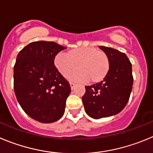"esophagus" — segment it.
Wrapping results in <instances>:
<instances>
[{"label":"esophagus","mask_w":153,"mask_h":153,"mask_svg":"<svg viewBox=\"0 0 153 153\" xmlns=\"http://www.w3.org/2000/svg\"><path fill=\"white\" fill-rule=\"evenodd\" d=\"M70 86H71V90H73L74 88H75V84L73 83V82H70Z\"/></svg>","instance_id":"34e87169"}]
</instances>
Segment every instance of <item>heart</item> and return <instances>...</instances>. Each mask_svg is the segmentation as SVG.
<instances>
[{
	"instance_id": "1",
	"label": "heart",
	"mask_w": 153,
	"mask_h": 153,
	"mask_svg": "<svg viewBox=\"0 0 153 153\" xmlns=\"http://www.w3.org/2000/svg\"><path fill=\"white\" fill-rule=\"evenodd\" d=\"M54 64L62 76H70L78 68L72 78L91 84L101 82L110 70L109 58L104 52L94 47H80L68 50L66 54L58 53Z\"/></svg>"
}]
</instances>
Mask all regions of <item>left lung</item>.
<instances>
[{
	"label": "left lung",
	"instance_id": "left-lung-1",
	"mask_svg": "<svg viewBox=\"0 0 153 153\" xmlns=\"http://www.w3.org/2000/svg\"><path fill=\"white\" fill-rule=\"evenodd\" d=\"M100 49L109 58V72L101 82L85 86L82 97L85 112L94 119L120 112L129 100L133 83L132 64L126 55L111 47Z\"/></svg>",
	"mask_w": 153,
	"mask_h": 153
}]
</instances>
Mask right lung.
<instances>
[{"label":"right lung","instance_id":"obj_1","mask_svg":"<svg viewBox=\"0 0 153 153\" xmlns=\"http://www.w3.org/2000/svg\"><path fill=\"white\" fill-rule=\"evenodd\" d=\"M65 49L54 42L36 41L16 56L13 68L16 100L28 116L40 123L57 121L65 113L71 87L54 65L56 56Z\"/></svg>","mask_w":153,"mask_h":153}]
</instances>
